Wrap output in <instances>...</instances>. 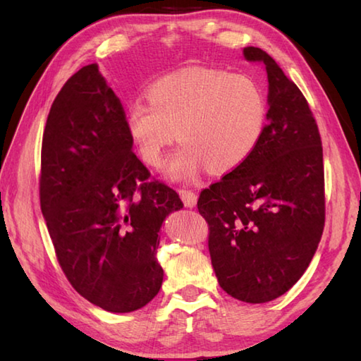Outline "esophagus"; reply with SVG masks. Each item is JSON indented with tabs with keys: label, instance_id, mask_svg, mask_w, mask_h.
Segmentation results:
<instances>
[{
	"label": "esophagus",
	"instance_id": "1",
	"mask_svg": "<svg viewBox=\"0 0 361 361\" xmlns=\"http://www.w3.org/2000/svg\"><path fill=\"white\" fill-rule=\"evenodd\" d=\"M180 197H181V200H183V203H185L186 208H194V206L197 204V200H198V195L194 192V190L181 189Z\"/></svg>",
	"mask_w": 361,
	"mask_h": 361
}]
</instances>
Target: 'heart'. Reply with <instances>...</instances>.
Returning a JSON list of instances; mask_svg holds the SVG:
<instances>
[{
    "mask_svg": "<svg viewBox=\"0 0 361 361\" xmlns=\"http://www.w3.org/2000/svg\"><path fill=\"white\" fill-rule=\"evenodd\" d=\"M145 96L149 102L127 106L126 132L152 167L163 164L178 135L183 145L166 167L175 181H192L206 166L212 173L234 171L255 153L265 132L267 99L248 75L189 66L152 82Z\"/></svg>",
    "mask_w": 361,
    "mask_h": 361,
    "instance_id": "heart-1",
    "label": "heart"
}]
</instances>
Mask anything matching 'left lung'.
<instances>
[{
  "label": "left lung",
  "mask_w": 361,
  "mask_h": 361,
  "mask_svg": "<svg viewBox=\"0 0 361 361\" xmlns=\"http://www.w3.org/2000/svg\"><path fill=\"white\" fill-rule=\"evenodd\" d=\"M265 132L255 153L203 189L198 212L209 225V255L220 287L250 304L273 301L307 270L324 228L323 145L301 91L271 56Z\"/></svg>",
  "instance_id": "left-lung-1"
}]
</instances>
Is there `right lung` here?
Segmentation results:
<instances>
[{
	"label": "right lung",
	"instance_id": "add662e5",
	"mask_svg": "<svg viewBox=\"0 0 361 361\" xmlns=\"http://www.w3.org/2000/svg\"><path fill=\"white\" fill-rule=\"evenodd\" d=\"M124 116L97 63L87 65L52 102L42 145L40 204L59 264L79 295L111 313L158 295L161 226L183 208L172 188L149 181Z\"/></svg>",
	"mask_w": 361,
	"mask_h": 361
}]
</instances>
